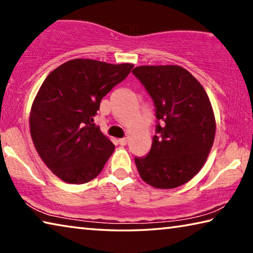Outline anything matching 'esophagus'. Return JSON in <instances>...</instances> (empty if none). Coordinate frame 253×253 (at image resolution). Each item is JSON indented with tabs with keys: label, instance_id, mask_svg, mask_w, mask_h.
<instances>
[{
	"label": "esophagus",
	"instance_id": "obj_1",
	"mask_svg": "<svg viewBox=\"0 0 253 253\" xmlns=\"http://www.w3.org/2000/svg\"><path fill=\"white\" fill-rule=\"evenodd\" d=\"M118 143L121 146H125V145H127V138L125 137V138H121L118 140Z\"/></svg>",
	"mask_w": 253,
	"mask_h": 253
}]
</instances>
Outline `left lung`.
I'll use <instances>...</instances> for the list:
<instances>
[{
    "instance_id": "1",
    "label": "left lung",
    "mask_w": 253,
    "mask_h": 253,
    "mask_svg": "<svg viewBox=\"0 0 253 253\" xmlns=\"http://www.w3.org/2000/svg\"><path fill=\"white\" fill-rule=\"evenodd\" d=\"M155 106L156 135L146 156L135 157L144 182L175 188L193 178L211 151L215 118L198 80L179 66H140L132 69Z\"/></svg>"
}]
</instances>
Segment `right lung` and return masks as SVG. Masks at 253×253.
Instances as JSON below:
<instances>
[{"instance_id":"right-lung-1","label":"right lung","mask_w":253,"mask_h":253,"mask_svg":"<svg viewBox=\"0 0 253 253\" xmlns=\"http://www.w3.org/2000/svg\"><path fill=\"white\" fill-rule=\"evenodd\" d=\"M132 67L74 59L43 81L31 107L30 132L41 160L60 179L84 184L100 174L115 145L93 117L102 98Z\"/></svg>"}]
</instances>
